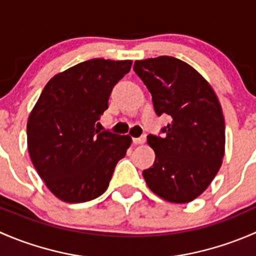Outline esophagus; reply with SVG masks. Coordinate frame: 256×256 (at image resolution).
I'll return each mask as SVG.
<instances>
[{"label": "esophagus", "mask_w": 256, "mask_h": 256, "mask_svg": "<svg viewBox=\"0 0 256 256\" xmlns=\"http://www.w3.org/2000/svg\"><path fill=\"white\" fill-rule=\"evenodd\" d=\"M144 141H146V135L140 136V138H132V142L135 144H144Z\"/></svg>", "instance_id": "34e87169"}]
</instances>
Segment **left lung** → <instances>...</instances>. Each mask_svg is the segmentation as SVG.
<instances>
[{"mask_svg": "<svg viewBox=\"0 0 256 256\" xmlns=\"http://www.w3.org/2000/svg\"><path fill=\"white\" fill-rule=\"evenodd\" d=\"M134 70L151 92L157 116H171L164 135L147 136L156 157L142 172L144 180L168 202H190L222 166L226 124L218 98L194 68L174 56L136 60Z\"/></svg>", "mask_w": 256, "mask_h": 256, "instance_id": "obj_1", "label": "left lung"}]
</instances>
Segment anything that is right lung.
Listing matches in <instances>:
<instances>
[{
	"label": "right lung",
	"mask_w": 256,
	"mask_h": 256,
	"mask_svg": "<svg viewBox=\"0 0 256 256\" xmlns=\"http://www.w3.org/2000/svg\"><path fill=\"white\" fill-rule=\"evenodd\" d=\"M131 60L90 59L53 76L27 122L30 160L52 193L82 203L106 190L116 164L131 144L128 135L95 128L109 108L116 82Z\"/></svg>",
	"instance_id": "add662e5"
}]
</instances>
